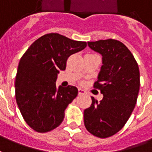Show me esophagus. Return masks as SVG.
<instances>
[{
    "mask_svg": "<svg viewBox=\"0 0 152 152\" xmlns=\"http://www.w3.org/2000/svg\"><path fill=\"white\" fill-rule=\"evenodd\" d=\"M78 93H79V94H85L86 91L82 90V89H78Z\"/></svg>",
    "mask_w": 152,
    "mask_h": 152,
    "instance_id": "34e87169",
    "label": "esophagus"
}]
</instances>
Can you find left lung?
<instances>
[{
    "instance_id": "1",
    "label": "left lung",
    "mask_w": 152,
    "mask_h": 152,
    "mask_svg": "<svg viewBox=\"0 0 152 152\" xmlns=\"http://www.w3.org/2000/svg\"><path fill=\"white\" fill-rule=\"evenodd\" d=\"M102 55L103 65L94 88L104 97H91V107L84 111V124L91 134L106 138L124 128L137 104L140 89L139 67L127 47L115 39L88 42Z\"/></svg>"
}]
</instances>
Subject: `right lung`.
Here are the masks:
<instances>
[{
  "mask_svg": "<svg viewBox=\"0 0 152 152\" xmlns=\"http://www.w3.org/2000/svg\"><path fill=\"white\" fill-rule=\"evenodd\" d=\"M86 42L52 33L32 43L20 58L15 76V99L24 121L38 132L52 131L63 121L65 109L78 94L77 88L56 86L72 54L83 50Z\"/></svg>",
  "mask_w": 152,
  "mask_h": 152,
  "instance_id": "right-lung-1",
  "label": "right lung"
}]
</instances>
